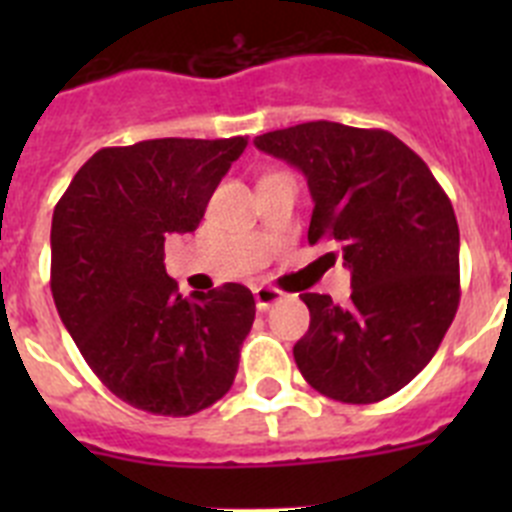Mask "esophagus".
Returning <instances> with one entry per match:
<instances>
[{"mask_svg":"<svg viewBox=\"0 0 512 512\" xmlns=\"http://www.w3.org/2000/svg\"><path fill=\"white\" fill-rule=\"evenodd\" d=\"M253 297H256V307H259L261 312H266L271 305H277V302L282 300L284 292L277 287H256L253 289Z\"/></svg>","mask_w":512,"mask_h":512,"instance_id":"esophagus-1","label":"esophagus"}]
</instances>
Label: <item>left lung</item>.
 <instances>
[{
	"instance_id": "obj_1",
	"label": "left lung",
	"mask_w": 512,
	"mask_h": 512,
	"mask_svg": "<svg viewBox=\"0 0 512 512\" xmlns=\"http://www.w3.org/2000/svg\"><path fill=\"white\" fill-rule=\"evenodd\" d=\"M305 174L307 241L328 238L351 269V302L305 292L295 361L310 387L369 405L400 392L441 346L459 307V225L423 158L387 130L302 122L253 140ZM336 259V253H330Z\"/></svg>"
}]
</instances>
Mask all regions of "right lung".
I'll return each mask as SVG.
<instances>
[{
  "mask_svg": "<svg viewBox=\"0 0 512 512\" xmlns=\"http://www.w3.org/2000/svg\"><path fill=\"white\" fill-rule=\"evenodd\" d=\"M246 146L235 135L102 148L53 210L58 315L104 387L133 408L184 418L233 384L256 318L251 289L230 282L182 297L166 274L164 241L200 225Z\"/></svg>",
  "mask_w": 512,
  "mask_h": 512,
  "instance_id": "1",
  "label": "right lung"
}]
</instances>
